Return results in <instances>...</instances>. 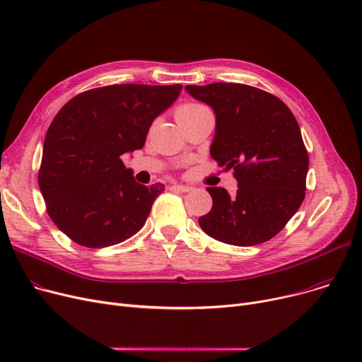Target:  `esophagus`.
Wrapping results in <instances>:
<instances>
[{"label":"esophagus","instance_id":"esophagus-1","mask_svg":"<svg viewBox=\"0 0 362 362\" xmlns=\"http://www.w3.org/2000/svg\"><path fill=\"white\" fill-rule=\"evenodd\" d=\"M173 191H179V192H191L192 187L191 186H186V185H173L171 186Z\"/></svg>","mask_w":362,"mask_h":362}]
</instances>
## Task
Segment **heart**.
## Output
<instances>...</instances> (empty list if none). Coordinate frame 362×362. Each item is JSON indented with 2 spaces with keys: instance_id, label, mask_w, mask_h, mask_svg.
<instances>
[{
  "instance_id": "obj_1",
  "label": "heart",
  "mask_w": 362,
  "mask_h": 362,
  "mask_svg": "<svg viewBox=\"0 0 362 362\" xmlns=\"http://www.w3.org/2000/svg\"><path fill=\"white\" fill-rule=\"evenodd\" d=\"M199 107H202V105H199V104H183V105H180V107L176 110V117L180 116V114H185V112H189V111H194V110H197V108H199Z\"/></svg>"
}]
</instances>
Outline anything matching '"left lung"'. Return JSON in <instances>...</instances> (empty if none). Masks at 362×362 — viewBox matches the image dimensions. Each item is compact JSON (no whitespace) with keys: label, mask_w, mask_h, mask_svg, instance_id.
Returning a JSON list of instances; mask_svg holds the SVG:
<instances>
[{"label":"left lung","mask_w":362,"mask_h":362,"mask_svg":"<svg viewBox=\"0 0 362 362\" xmlns=\"http://www.w3.org/2000/svg\"><path fill=\"white\" fill-rule=\"evenodd\" d=\"M186 90L214 110L210 154L233 170L239 186L235 197L206 187L213 208L199 217L201 229L236 246L270 240L305 198L310 160L295 116L274 95L250 85L217 82Z\"/></svg>","instance_id":"left-lung-1"}]
</instances>
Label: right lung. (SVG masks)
I'll return each mask as SVG.
<instances>
[{
	"mask_svg": "<svg viewBox=\"0 0 362 362\" xmlns=\"http://www.w3.org/2000/svg\"><path fill=\"white\" fill-rule=\"evenodd\" d=\"M182 85H110L71 98L51 122L37 183L47 213L86 248L117 245L141 230L164 185H139L122 156L141 149L154 119Z\"/></svg>",
	"mask_w": 362,
	"mask_h": 362,
	"instance_id": "obj_1",
	"label": "right lung"
}]
</instances>
